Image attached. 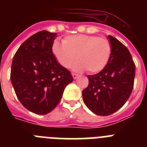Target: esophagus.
I'll list each match as a JSON object with an SVG mask.
<instances>
[{
	"instance_id": "34e87169",
	"label": "esophagus",
	"mask_w": 147,
	"mask_h": 147,
	"mask_svg": "<svg viewBox=\"0 0 147 147\" xmlns=\"http://www.w3.org/2000/svg\"><path fill=\"white\" fill-rule=\"evenodd\" d=\"M72 76H73V78L74 79V80H76V79H77V77L79 76V75L76 74H72Z\"/></svg>"
}]
</instances>
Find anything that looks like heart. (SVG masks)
<instances>
[{
  "mask_svg": "<svg viewBox=\"0 0 147 147\" xmlns=\"http://www.w3.org/2000/svg\"><path fill=\"white\" fill-rule=\"evenodd\" d=\"M51 51L63 67H71L76 58L79 61L73 67L75 71L88 69L90 73H97L108 63L112 48L109 40L104 37L76 34L66 37L63 42L54 40Z\"/></svg>",
  "mask_w": 147,
  "mask_h": 147,
  "instance_id": "b5f03b06",
  "label": "heart"
}]
</instances>
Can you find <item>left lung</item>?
<instances>
[{
	"label": "left lung",
	"instance_id": "left-lung-1",
	"mask_svg": "<svg viewBox=\"0 0 147 147\" xmlns=\"http://www.w3.org/2000/svg\"><path fill=\"white\" fill-rule=\"evenodd\" d=\"M112 51L103 70L88 76L89 84L83 90L84 102L98 115H109L126 103L134 85L136 65L125 45L113 36H108Z\"/></svg>",
	"mask_w": 147,
	"mask_h": 147
}]
</instances>
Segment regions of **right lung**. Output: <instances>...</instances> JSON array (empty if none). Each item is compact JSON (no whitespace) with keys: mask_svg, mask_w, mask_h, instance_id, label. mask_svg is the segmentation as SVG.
I'll return each instance as SVG.
<instances>
[{"mask_svg":"<svg viewBox=\"0 0 147 147\" xmlns=\"http://www.w3.org/2000/svg\"><path fill=\"white\" fill-rule=\"evenodd\" d=\"M57 33L40 31L18 49L11 68V84L24 107L38 115L52 111L74 79L51 51Z\"/></svg>","mask_w":147,"mask_h":147,"instance_id":"1","label":"right lung"}]
</instances>
